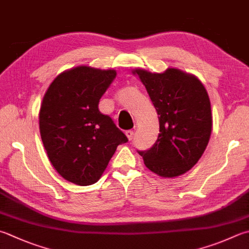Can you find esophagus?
<instances>
[{"instance_id":"1","label":"esophagus","mask_w":249,"mask_h":249,"mask_svg":"<svg viewBox=\"0 0 249 249\" xmlns=\"http://www.w3.org/2000/svg\"><path fill=\"white\" fill-rule=\"evenodd\" d=\"M125 135H126V137H128L129 140H132L133 137H134V131H133V130L125 131Z\"/></svg>"}]
</instances>
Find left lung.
I'll list each match as a JSON object with an SVG mask.
<instances>
[{
    "label": "left lung",
    "instance_id": "1",
    "mask_svg": "<svg viewBox=\"0 0 249 249\" xmlns=\"http://www.w3.org/2000/svg\"><path fill=\"white\" fill-rule=\"evenodd\" d=\"M159 115V134L147 151H138L149 170L165 178L183 175L207 147L213 128L208 93L197 78L176 68L162 73L133 70Z\"/></svg>",
    "mask_w": 249,
    "mask_h": 249
}]
</instances>
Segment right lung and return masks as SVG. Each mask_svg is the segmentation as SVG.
Wrapping results in <instances>:
<instances>
[{"label": "right lung", "instance_id": "right-lung-1", "mask_svg": "<svg viewBox=\"0 0 249 249\" xmlns=\"http://www.w3.org/2000/svg\"><path fill=\"white\" fill-rule=\"evenodd\" d=\"M115 70L79 66L58 74L42 101L39 124L50 161L65 180L91 185L128 138L98 109Z\"/></svg>", "mask_w": 249, "mask_h": 249}]
</instances>
